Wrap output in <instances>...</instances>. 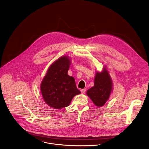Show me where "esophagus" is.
I'll return each mask as SVG.
<instances>
[{
    "mask_svg": "<svg viewBox=\"0 0 149 149\" xmlns=\"http://www.w3.org/2000/svg\"><path fill=\"white\" fill-rule=\"evenodd\" d=\"M86 91V89H81V93H82V94L85 93Z\"/></svg>",
    "mask_w": 149,
    "mask_h": 149,
    "instance_id": "esophagus-1",
    "label": "esophagus"
}]
</instances>
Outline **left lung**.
Instances as JSON below:
<instances>
[{"instance_id":"left-lung-1","label":"left lung","mask_w":149,"mask_h":149,"mask_svg":"<svg viewBox=\"0 0 149 149\" xmlns=\"http://www.w3.org/2000/svg\"><path fill=\"white\" fill-rule=\"evenodd\" d=\"M94 84L86 94L96 107H101L109 100L113 89L111 77L106 67L103 68L102 71L96 72Z\"/></svg>"}]
</instances>
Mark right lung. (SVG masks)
I'll use <instances>...</instances> for the list:
<instances>
[{
    "mask_svg": "<svg viewBox=\"0 0 149 149\" xmlns=\"http://www.w3.org/2000/svg\"><path fill=\"white\" fill-rule=\"evenodd\" d=\"M70 64L69 56L60 57L49 66L41 82L40 90L43 99L54 109L68 107L73 97L81 93L74 77L67 74Z\"/></svg>",
    "mask_w": 149,
    "mask_h": 149,
    "instance_id": "add662e5",
    "label": "right lung"
}]
</instances>
